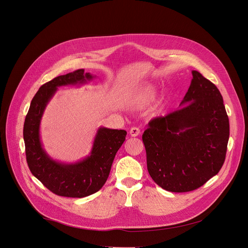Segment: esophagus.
Wrapping results in <instances>:
<instances>
[{
    "label": "esophagus",
    "instance_id": "34e87169",
    "mask_svg": "<svg viewBox=\"0 0 248 248\" xmlns=\"http://www.w3.org/2000/svg\"><path fill=\"white\" fill-rule=\"evenodd\" d=\"M129 134L132 136V137H136L140 134V129L138 127H131L130 131H129Z\"/></svg>",
    "mask_w": 248,
    "mask_h": 248
}]
</instances>
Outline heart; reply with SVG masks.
<instances>
[{"label": "heart", "instance_id": "1", "mask_svg": "<svg viewBox=\"0 0 248 248\" xmlns=\"http://www.w3.org/2000/svg\"><path fill=\"white\" fill-rule=\"evenodd\" d=\"M157 96V89L152 83H144L132 93L129 105L133 108H144L150 105Z\"/></svg>", "mask_w": 248, "mask_h": 248}]
</instances>
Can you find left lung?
<instances>
[{
	"instance_id": "8db88e82",
	"label": "left lung",
	"mask_w": 248,
	"mask_h": 248,
	"mask_svg": "<svg viewBox=\"0 0 248 248\" xmlns=\"http://www.w3.org/2000/svg\"><path fill=\"white\" fill-rule=\"evenodd\" d=\"M180 109L151 120L142 136L149 174L171 192L199 188L221 169L230 134L223 98L215 84L192 70Z\"/></svg>"
}]
</instances>
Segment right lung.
<instances>
[{
  "label": "right lung",
  "mask_w": 248,
  "mask_h": 248,
  "mask_svg": "<svg viewBox=\"0 0 248 248\" xmlns=\"http://www.w3.org/2000/svg\"><path fill=\"white\" fill-rule=\"evenodd\" d=\"M93 78L84 69H77L45 83L33 96L25 119L23 136L28 166L45 187L59 196L82 198L97 192L106 183L115 155L125 140V130L99 127L90 155L75 163L54 160L43 149L40 122L58 88L83 85Z\"/></svg>",
  "instance_id": "1"
}]
</instances>
